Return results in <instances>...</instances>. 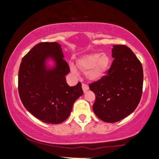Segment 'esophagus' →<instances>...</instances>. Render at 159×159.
<instances>
[{
    "label": "esophagus",
    "mask_w": 159,
    "mask_h": 159,
    "mask_svg": "<svg viewBox=\"0 0 159 159\" xmlns=\"http://www.w3.org/2000/svg\"><path fill=\"white\" fill-rule=\"evenodd\" d=\"M82 89H83V90H84V92H86V91H87L89 90V87L88 86H87V84H82Z\"/></svg>",
    "instance_id": "obj_1"
}]
</instances>
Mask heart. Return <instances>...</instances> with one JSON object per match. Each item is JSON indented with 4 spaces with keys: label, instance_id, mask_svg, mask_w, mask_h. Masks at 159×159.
I'll use <instances>...</instances> for the list:
<instances>
[{
    "label": "heart",
    "instance_id": "1",
    "mask_svg": "<svg viewBox=\"0 0 159 159\" xmlns=\"http://www.w3.org/2000/svg\"><path fill=\"white\" fill-rule=\"evenodd\" d=\"M110 62V57L107 54L93 53L79 58L76 62V66L81 72L86 73L90 81H97L106 73ZM70 69L73 72H76L73 65L70 66Z\"/></svg>",
    "mask_w": 159,
    "mask_h": 159
}]
</instances>
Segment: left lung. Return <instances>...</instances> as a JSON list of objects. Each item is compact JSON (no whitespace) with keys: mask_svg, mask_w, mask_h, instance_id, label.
Wrapping results in <instances>:
<instances>
[{"mask_svg":"<svg viewBox=\"0 0 159 159\" xmlns=\"http://www.w3.org/2000/svg\"><path fill=\"white\" fill-rule=\"evenodd\" d=\"M112 57L105 75L89 85L96 96L93 110L106 123H116L132 114L143 92V67L132 51L126 45H114Z\"/></svg>","mask_w":159,"mask_h":159,"instance_id":"left-lung-1","label":"left lung"}]
</instances>
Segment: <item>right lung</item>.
<instances>
[{"label": "right lung", "mask_w": 159, "mask_h": 159, "mask_svg": "<svg viewBox=\"0 0 159 159\" xmlns=\"http://www.w3.org/2000/svg\"><path fill=\"white\" fill-rule=\"evenodd\" d=\"M52 57L56 63L48 70L44 62ZM70 71L57 43H40L23 57L20 64L18 90L25 108L46 123L58 124L69 117L75 100L84 93L81 83L69 87L66 75Z\"/></svg>", "instance_id": "right-lung-1"}]
</instances>
